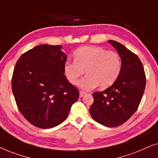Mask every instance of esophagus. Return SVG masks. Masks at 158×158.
<instances>
[{
  "instance_id": "esophagus-1",
  "label": "esophagus",
  "mask_w": 158,
  "mask_h": 158,
  "mask_svg": "<svg viewBox=\"0 0 158 158\" xmlns=\"http://www.w3.org/2000/svg\"><path fill=\"white\" fill-rule=\"evenodd\" d=\"M86 94V93L85 92H82V91H80V92H79V98H82V97H84Z\"/></svg>"
}]
</instances>
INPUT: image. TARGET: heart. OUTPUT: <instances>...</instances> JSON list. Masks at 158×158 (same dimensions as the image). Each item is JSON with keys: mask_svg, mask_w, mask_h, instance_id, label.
<instances>
[{"mask_svg": "<svg viewBox=\"0 0 158 158\" xmlns=\"http://www.w3.org/2000/svg\"><path fill=\"white\" fill-rule=\"evenodd\" d=\"M74 60H68L64 66V74L71 85H76L85 73L87 76L79 87L91 90L99 85L102 89L109 87L117 80L121 70L119 55L97 46H84L73 53Z\"/></svg>", "mask_w": 158, "mask_h": 158, "instance_id": "1", "label": "heart"}]
</instances>
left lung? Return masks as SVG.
Segmentation results:
<instances>
[{
    "instance_id": "8db88e82",
    "label": "left lung",
    "mask_w": 158,
    "mask_h": 158,
    "mask_svg": "<svg viewBox=\"0 0 158 158\" xmlns=\"http://www.w3.org/2000/svg\"><path fill=\"white\" fill-rule=\"evenodd\" d=\"M108 42L121 57V73L110 87L92 94L94 102L89 113L100 124L115 127L127 121L137 110L144 92L146 77L136 54L116 41Z\"/></svg>"
}]
</instances>
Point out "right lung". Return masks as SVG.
Listing matches in <instances>:
<instances>
[{"label": "right lung", "instance_id": "obj_1", "mask_svg": "<svg viewBox=\"0 0 158 158\" xmlns=\"http://www.w3.org/2000/svg\"><path fill=\"white\" fill-rule=\"evenodd\" d=\"M61 45H37L22 55L11 80L21 113L41 129L59 125L68 117L79 92L67 80L64 66L67 56Z\"/></svg>", "mask_w": 158, "mask_h": 158}]
</instances>
